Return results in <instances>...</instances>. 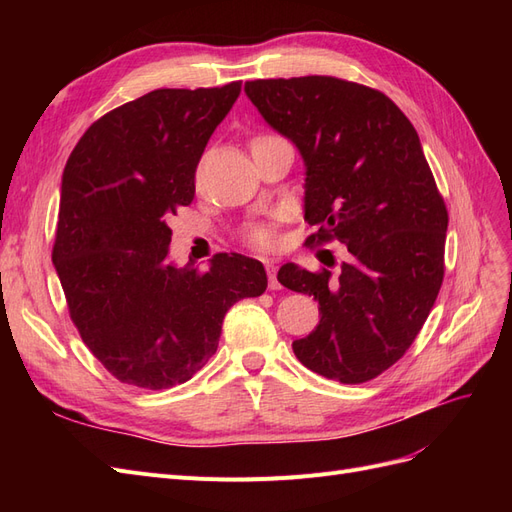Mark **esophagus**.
Instances as JSON below:
<instances>
[{"label":"esophagus","mask_w":512,"mask_h":512,"mask_svg":"<svg viewBox=\"0 0 512 512\" xmlns=\"http://www.w3.org/2000/svg\"><path fill=\"white\" fill-rule=\"evenodd\" d=\"M265 269H267V273H269V288H271V290H280L282 284L277 282V267H275V262H273V260H265Z\"/></svg>","instance_id":"esophagus-1"}]
</instances>
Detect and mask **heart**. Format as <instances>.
<instances>
[{
    "label": "heart",
    "instance_id": "b5f03b06",
    "mask_svg": "<svg viewBox=\"0 0 512 512\" xmlns=\"http://www.w3.org/2000/svg\"><path fill=\"white\" fill-rule=\"evenodd\" d=\"M243 239L258 247V250H271L275 245V226L273 222H252L243 230Z\"/></svg>",
    "mask_w": 512,
    "mask_h": 512
}]
</instances>
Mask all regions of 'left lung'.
<instances>
[{"label": "left lung", "instance_id": "8db88e82", "mask_svg": "<svg viewBox=\"0 0 512 512\" xmlns=\"http://www.w3.org/2000/svg\"><path fill=\"white\" fill-rule=\"evenodd\" d=\"M245 94L303 156L305 245L350 254L337 275L292 262L277 273L320 305L292 350L329 380H374L412 346L444 280L448 211L418 134L382 91L335 76L247 81Z\"/></svg>", "mask_w": 512, "mask_h": 512}]
</instances>
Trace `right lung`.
Instances as JSON below:
<instances>
[{
  "label": "right lung",
  "instance_id": "obj_1",
  "mask_svg": "<svg viewBox=\"0 0 512 512\" xmlns=\"http://www.w3.org/2000/svg\"><path fill=\"white\" fill-rule=\"evenodd\" d=\"M239 94L241 81L149 91L70 153L53 265L85 346L123 384L188 382L218 350L228 309L267 290L262 262L241 254H215L207 271L168 260V218L194 200L200 156Z\"/></svg>",
  "mask_w": 512,
  "mask_h": 512
}]
</instances>
